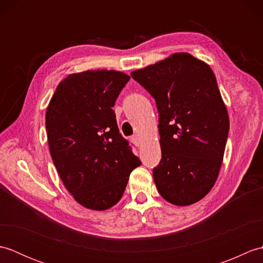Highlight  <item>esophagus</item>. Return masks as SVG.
<instances>
[{"mask_svg": "<svg viewBox=\"0 0 263 263\" xmlns=\"http://www.w3.org/2000/svg\"><path fill=\"white\" fill-rule=\"evenodd\" d=\"M132 142L135 143L137 147L140 146V143H141V141H140V137L137 136V135H136V136H133V137H132Z\"/></svg>", "mask_w": 263, "mask_h": 263, "instance_id": "obj_1", "label": "esophagus"}]
</instances>
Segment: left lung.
Wrapping results in <instances>:
<instances>
[{
  "mask_svg": "<svg viewBox=\"0 0 263 263\" xmlns=\"http://www.w3.org/2000/svg\"><path fill=\"white\" fill-rule=\"evenodd\" d=\"M131 77L157 105L161 159L153 174L158 192L176 205L197 202L217 180L230 131L214 72L189 53H176Z\"/></svg>",
  "mask_w": 263,
  "mask_h": 263,
  "instance_id": "8db88e82",
  "label": "left lung"
}]
</instances>
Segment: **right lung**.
Returning <instances> with one entry per match:
<instances>
[{
  "mask_svg": "<svg viewBox=\"0 0 263 263\" xmlns=\"http://www.w3.org/2000/svg\"><path fill=\"white\" fill-rule=\"evenodd\" d=\"M130 77L86 71L60 83L46 110L49 152L61 180L83 206L105 210L122 198L141 165L120 135L113 106Z\"/></svg>",
  "mask_w": 263,
  "mask_h": 263,
  "instance_id": "right-lung-1",
  "label": "right lung"
}]
</instances>
